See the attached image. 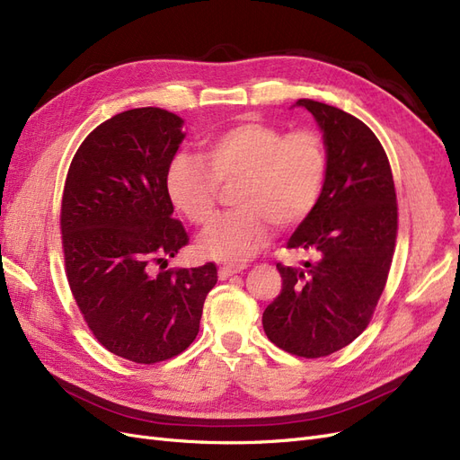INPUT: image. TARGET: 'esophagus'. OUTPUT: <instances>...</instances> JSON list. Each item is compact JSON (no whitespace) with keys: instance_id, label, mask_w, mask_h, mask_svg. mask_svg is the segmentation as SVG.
Wrapping results in <instances>:
<instances>
[{"instance_id":"obj_1","label":"esophagus","mask_w":460,"mask_h":460,"mask_svg":"<svg viewBox=\"0 0 460 460\" xmlns=\"http://www.w3.org/2000/svg\"><path fill=\"white\" fill-rule=\"evenodd\" d=\"M243 270H244V265H221L217 275H219L221 280H226V279H229L231 275H234V273H241Z\"/></svg>"}]
</instances>
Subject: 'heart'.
I'll return each instance as SVG.
<instances>
[{"label":"heart","mask_w":460,"mask_h":460,"mask_svg":"<svg viewBox=\"0 0 460 460\" xmlns=\"http://www.w3.org/2000/svg\"><path fill=\"white\" fill-rule=\"evenodd\" d=\"M202 158L175 153L166 170V192L190 224L216 214L219 187L239 181L234 210L217 217L199 239V252L239 263L270 243L271 224L294 227L314 212L329 173V153L315 131L287 133L248 118L200 141Z\"/></svg>","instance_id":"heart-1"}]
</instances>
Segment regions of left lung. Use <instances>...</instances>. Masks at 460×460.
Returning a JSON list of instances; mask_svg holds the SVG:
<instances>
[{"mask_svg": "<svg viewBox=\"0 0 460 460\" xmlns=\"http://www.w3.org/2000/svg\"><path fill=\"white\" fill-rule=\"evenodd\" d=\"M294 107L314 114L329 173L314 212L287 243L315 261L277 263L283 288L261 323L275 346L315 359L351 344L373 317L392 265L397 202L388 156L359 118L314 99Z\"/></svg>", "mask_w": 460, "mask_h": 460, "instance_id": "obj_1", "label": "left lung"}]
</instances>
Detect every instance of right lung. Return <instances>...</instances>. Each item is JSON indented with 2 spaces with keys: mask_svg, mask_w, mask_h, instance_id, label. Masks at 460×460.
Segmentation results:
<instances>
[{
  "mask_svg": "<svg viewBox=\"0 0 460 460\" xmlns=\"http://www.w3.org/2000/svg\"><path fill=\"white\" fill-rule=\"evenodd\" d=\"M183 118L131 109L97 126L74 155L61 206L66 279L87 327L111 353L153 365L199 334L214 263L166 270L189 236L172 217L166 170ZM153 264H160L155 274Z\"/></svg>",
  "mask_w": 460,
  "mask_h": 460,
  "instance_id": "add662e5",
  "label": "right lung"
}]
</instances>
